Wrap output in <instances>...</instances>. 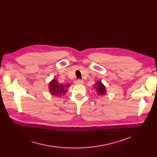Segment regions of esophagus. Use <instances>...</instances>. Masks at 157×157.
Instances as JSON below:
<instances>
[{
	"label": "esophagus",
	"mask_w": 157,
	"mask_h": 157,
	"mask_svg": "<svg viewBox=\"0 0 157 157\" xmlns=\"http://www.w3.org/2000/svg\"><path fill=\"white\" fill-rule=\"evenodd\" d=\"M75 84H83V81L81 79H77L75 81Z\"/></svg>",
	"instance_id": "obj_1"
}]
</instances>
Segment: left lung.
Listing matches in <instances>:
<instances>
[{
    "label": "left lung",
    "instance_id": "8db88e82",
    "mask_svg": "<svg viewBox=\"0 0 157 157\" xmlns=\"http://www.w3.org/2000/svg\"><path fill=\"white\" fill-rule=\"evenodd\" d=\"M94 87H96V90L98 96H103L105 94L106 90L104 85L101 82V81H98L96 84L94 85Z\"/></svg>",
    "mask_w": 157,
    "mask_h": 157
}]
</instances>
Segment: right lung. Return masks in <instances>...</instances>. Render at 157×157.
Here are the masks:
<instances>
[{"label": "right lung", "mask_w": 157, "mask_h": 157, "mask_svg": "<svg viewBox=\"0 0 157 157\" xmlns=\"http://www.w3.org/2000/svg\"><path fill=\"white\" fill-rule=\"evenodd\" d=\"M69 87L68 84L63 85L59 84L56 80L53 79L49 84V90L51 94L55 96H61L65 94L67 92V89Z\"/></svg>", "instance_id": "right-lung-1"}]
</instances>
